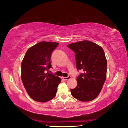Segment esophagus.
Returning a JSON list of instances; mask_svg holds the SVG:
<instances>
[{
	"label": "esophagus",
	"mask_w": 128,
	"mask_h": 128,
	"mask_svg": "<svg viewBox=\"0 0 128 128\" xmlns=\"http://www.w3.org/2000/svg\"><path fill=\"white\" fill-rule=\"evenodd\" d=\"M71 76H68L67 77H63V79L64 80H69V79H71Z\"/></svg>",
	"instance_id": "34e87169"
}]
</instances>
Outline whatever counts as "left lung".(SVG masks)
I'll return each mask as SVG.
<instances>
[{
	"mask_svg": "<svg viewBox=\"0 0 128 128\" xmlns=\"http://www.w3.org/2000/svg\"><path fill=\"white\" fill-rule=\"evenodd\" d=\"M76 54V68L82 70L76 77L77 85L71 89L72 96L81 101L96 98L106 79L107 62L103 49L89 41H82L68 45Z\"/></svg>",
	"mask_w": 128,
	"mask_h": 128,
	"instance_id": "8db88e82",
	"label": "left lung"
}]
</instances>
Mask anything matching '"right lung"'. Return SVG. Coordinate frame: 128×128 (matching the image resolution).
I'll use <instances>...</instances> for the list:
<instances>
[{"label":"right lung","mask_w":128,"mask_h":128,"mask_svg":"<svg viewBox=\"0 0 128 128\" xmlns=\"http://www.w3.org/2000/svg\"><path fill=\"white\" fill-rule=\"evenodd\" d=\"M59 44L42 41L29 48L21 63V79L30 96L45 102L56 96L61 79L46 72L52 68V54Z\"/></svg>","instance_id":"obj_1"}]
</instances>
